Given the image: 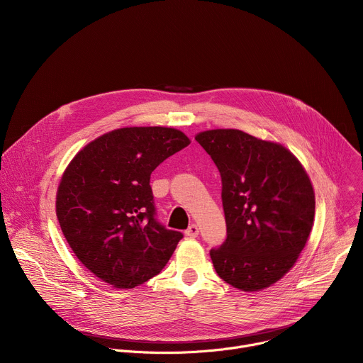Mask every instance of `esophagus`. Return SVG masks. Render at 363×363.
<instances>
[{
	"label": "esophagus",
	"instance_id": "1",
	"mask_svg": "<svg viewBox=\"0 0 363 363\" xmlns=\"http://www.w3.org/2000/svg\"><path fill=\"white\" fill-rule=\"evenodd\" d=\"M185 234H186V237H189V238H195V237H198V234H199V228H198V225H196V224H191V225L186 228Z\"/></svg>",
	"mask_w": 363,
	"mask_h": 363
}]
</instances>
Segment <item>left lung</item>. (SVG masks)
Wrapping results in <instances>:
<instances>
[{
    "instance_id": "left-lung-1",
    "label": "left lung",
    "mask_w": 363,
    "mask_h": 363,
    "mask_svg": "<svg viewBox=\"0 0 363 363\" xmlns=\"http://www.w3.org/2000/svg\"><path fill=\"white\" fill-rule=\"evenodd\" d=\"M223 182L227 240L210 251L218 276L241 291H260L283 279L304 248L315 221V191L281 143L238 129L195 135Z\"/></svg>"
}]
</instances>
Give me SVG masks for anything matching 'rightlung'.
<instances>
[{
	"label": "right lung",
	"mask_w": 363,
	"mask_h": 363,
	"mask_svg": "<svg viewBox=\"0 0 363 363\" xmlns=\"http://www.w3.org/2000/svg\"><path fill=\"white\" fill-rule=\"evenodd\" d=\"M189 143L174 128H121L89 142L70 161L56 214L70 248L96 277L135 289L165 267L182 234L153 218L149 179Z\"/></svg>",
	"instance_id": "obj_1"
}]
</instances>
